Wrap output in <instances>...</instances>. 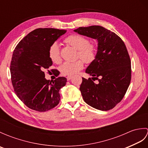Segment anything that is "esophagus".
Listing matches in <instances>:
<instances>
[{"label": "esophagus", "mask_w": 148, "mask_h": 148, "mask_svg": "<svg viewBox=\"0 0 148 148\" xmlns=\"http://www.w3.org/2000/svg\"><path fill=\"white\" fill-rule=\"evenodd\" d=\"M72 78V76H68L67 77V81H69V80H71V79Z\"/></svg>", "instance_id": "obj_1"}]
</instances>
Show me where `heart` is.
<instances>
[{"instance_id":"b5f03b06","label":"heart","mask_w":148,"mask_h":148,"mask_svg":"<svg viewBox=\"0 0 148 148\" xmlns=\"http://www.w3.org/2000/svg\"><path fill=\"white\" fill-rule=\"evenodd\" d=\"M65 42L72 48L78 50L79 57L86 63H91L95 58L96 49L93 45L89 44V40L86 37L80 35H71L65 39ZM49 56L55 64L61 62L59 46L56 42L53 43L49 48ZM84 62L81 60L75 62L64 63L61 66L62 73L66 76H72L83 69Z\"/></svg>"}]
</instances>
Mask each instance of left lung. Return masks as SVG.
Listing matches in <instances>:
<instances>
[{"label":"left lung","mask_w":148,"mask_h":148,"mask_svg":"<svg viewBox=\"0 0 148 148\" xmlns=\"http://www.w3.org/2000/svg\"><path fill=\"white\" fill-rule=\"evenodd\" d=\"M75 32L97 40L95 58L86 69L92 77H83L79 90L84 101L92 108L108 111L123 98L131 80V62L125 43L104 27H79ZM98 80L97 84L93 82Z\"/></svg>","instance_id":"left-lung-1"}]
</instances>
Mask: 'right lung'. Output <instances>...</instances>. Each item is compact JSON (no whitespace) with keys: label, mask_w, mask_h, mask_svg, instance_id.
<instances>
[{"label":"right lung","mask_w":148,"mask_h":148,"mask_svg":"<svg viewBox=\"0 0 148 148\" xmlns=\"http://www.w3.org/2000/svg\"><path fill=\"white\" fill-rule=\"evenodd\" d=\"M66 32L51 28L37 29L21 40L14 50L10 65L11 82L18 98L31 109L45 112L60 102V90L67 79L58 77L49 81L44 71L53 64L48 53L50 46ZM51 71L59 75L58 71Z\"/></svg>","instance_id":"1"}]
</instances>
